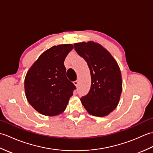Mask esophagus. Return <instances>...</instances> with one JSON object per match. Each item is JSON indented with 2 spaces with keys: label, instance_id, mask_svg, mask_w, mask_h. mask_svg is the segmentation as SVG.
<instances>
[{
  "label": "esophagus",
  "instance_id": "obj_1",
  "mask_svg": "<svg viewBox=\"0 0 153 153\" xmlns=\"http://www.w3.org/2000/svg\"><path fill=\"white\" fill-rule=\"evenodd\" d=\"M78 83H79L78 81H75V82H74V85H76V87L78 86Z\"/></svg>",
  "mask_w": 153,
  "mask_h": 153
}]
</instances>
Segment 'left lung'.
I'll list each match as a JSON object with an SVG mask.
<instances>
[{
  "label": "left lung",
  "instance_id": "1",
  "mask_svg": "<svg viewBox=\"0 0 153 153\" xmlns=\"http://www.w3.org/2000/svg\"><path fill=\"white\" fill-rule=\"evenodd\" d=\"M74 48L87 62L91 77L88 94L81 98L82 105L93 116L108 115L116 108L122 91L118 63L108 51L93 41L75 43Z\"/></svg>",
  "mask_w": 153,
  "mask_h": 153
}]
</instances>
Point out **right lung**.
Returning <instances> with one entry per match:
<instances>
[{
    "instance_id": "1",
    "label": "right lung",
    "mask_w": 153,
    "mask_h": 153,
    "mask_svg": "<svg viewBox=\"0 0 153 153\" xmlns=\"http://www.w3.org/2000/svg\"><path fill=\"white\" fill-rule=\"evenodd\" d=\"M74 48L71 44L53 46L42 53L27 72L25 96L35 110L56 116L66 109L76 86L67 78L64 62Z\"/></svg>"
}]
</instances>
